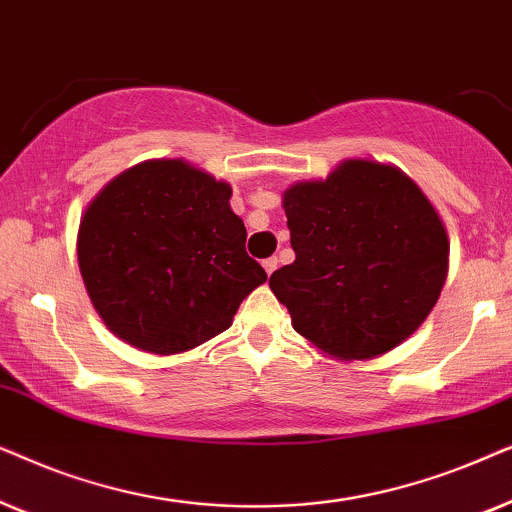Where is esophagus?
Instances as JSON below:
<instances>
[{
  "mask_svg": "<svg viewBox=\"0 0 512 512\" xmlns=\"http://www.w3.org/2000/svg\"><path fill=\"white\" fill-rule=\"evenodd\" d=\"M262 267H264V271H267V276H271L278 267V260H276V257H269V260L262 262Z\"/></svg>",
  "mask_w": 512,
  "mask_h": 512,
  "instance_id": "1",
  "label": "esophagus"
}]
</instances>
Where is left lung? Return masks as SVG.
<instances>
[{
  "label": "left lung",
  "instance_id": "8db88e82",
  "mask_svg": "<svg viewBox=\"0 0 512 512\" xmlns=\"http://www.w3.org/2000/svg\"><path fill=\"white\" fill-rule=\"evenodd\" d=\"M295 262L269 278L292 327L327 356L370 360L419 330L438 302L449 241L438 210L393 163L344 159L283 192Z\"/></svg>",
  "mask_w": 512,
  "mask_h": 512
}]
</instances>
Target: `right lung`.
Segmentation results:
<instances>
[{"mask_svg":"<svg viewBox=\"0 0 512 512\" xmlns=\"http://www.w3.org/2000/svg\"><path fill=\"white\" fill-rule=\"evenodd\" d=\"M231 185L185 159H149L109 180L79 222L77 257L105 325L135 349L175 356L234 323L267 281L245 252Z\"/></svg>","mask_w":512,"mask_h":512,"instance_id":"add662e5","label":"right lung"}]
</instances>
